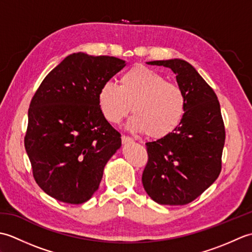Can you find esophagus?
Masks as SVG:
<instances>
[{
	"label": "esophagus",
	"mask_w": 252,
	"mask_h": 252,
	"mask_svg": "<svg viewBox=\"0 0 252 252\" xmlns=\"http://www.w3.org/2000/svg\"><path fill=\"white\" fill-rule=\"evenodd\" d=\"M122 143L123 144H129V143H132L133 142V138L126 136V135H122Z\"/></svg>",
	"instance_id": "obj_1"
}]
</instances>
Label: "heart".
<instances>
[{
	"instance_id": "1",
	"label": "heart",
	"mask_w": 252,
	"mask_h": 252,
	"mask_svg": "<svg viewBox=\"0 0 252 252\" xmlns=\"http://www.w3.org/2000/svg\"><path fill=\"white\" fill-rule=\"evenodd\" d=\"M101 115L110 123H119L131 110V130L146 132L149 137L163 138L181 125L185 114V96L180 87L167 82L161 73L144 65L123 72L119 87L104 82L97 93Z\"/></svg>"
}]
</instances>
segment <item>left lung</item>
Masks as SVG:
<instances>
[{
  "mask_svg": "<svg viewBox=\"0 0 252 252\" xmlns=\"http://www.w3.org/2000/svg\"><path fill=\"white\" fill-rule=\"evenodd\" d=\"M170 68L185 96V114L170 135L146 143L142 182L160 205L183 206L210 187L221 172L225 129L217 95L189 63L180 58L148 62Z\"/></svg>",
  "mask_w": 252,
  "mask_h": 252,
  "instance_id": "obj_1",
  "label": "left lung"
}]
</instances>
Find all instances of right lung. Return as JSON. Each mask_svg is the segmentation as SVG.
<instances>
[{
	"label": "right lung",
	"mask_w": 252,
	"mask_h": 252,
	"mask_svg": "<svg viewBox=\"0 0 252 252\" xmlns=\"http://www.w3.org/2000/svg\"><path fill=\"white\" fill-rule=\"evenodd\" d=\"M126 66L112 56L73 53L47 74L28 110L25 147L34 180L47 195L79 205L98 189L120 133L101 115L100 85Z\"/></svg>",
	"instance_id": "1"
}]
</instances>
